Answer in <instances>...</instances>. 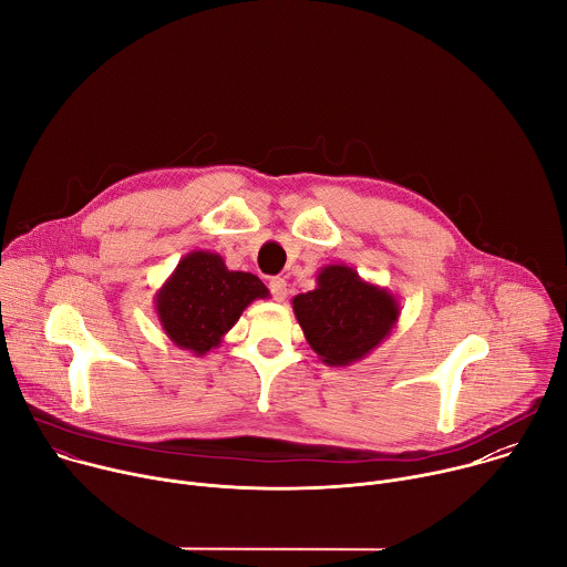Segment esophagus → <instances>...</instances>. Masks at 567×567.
I'll list each match as a JSON object with an SVG mask.
<instances>
[{
	"instance_id": "1",
	"label": "esophagus",
	"mask_w": 567,
	"mask_h": 567,
	"mask_svg": "<svg viewBox=\"0 0 567 567\" xmlns=\"http://www.w3.org/2000/svg\"><path fill=\"white\" fill-rule=\"evenodd\" d=\"M269 289H271L274 300L282 302V300L287 298V280H285V278H271V280H269Z\"/></svg>"
}]
</instances>
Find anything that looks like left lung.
<instances>
[{"instance_id": "8db88e82", "label": "left lung", "mask_w": 567, "mask_h": 567, "mask_svg": "<svg viewBox=\"0 0 567 567\" xmlns=\"http://www.w3.org/2000/svg\"><path fill=\"white\" fill-rule=\"evenodd\" d=\"M298 326L318 359L346 368L365 359L399 322V300L348 265H326L316 289L291 300Z\"/></svg>"}]
</instances>
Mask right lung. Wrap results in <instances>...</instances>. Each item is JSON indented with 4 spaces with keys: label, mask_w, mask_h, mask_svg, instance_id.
I'll return each instance as SVG.
<instances>
[{
    "label": "right lung",
    "mask_w": 567,
    "mask_h": 567,
    "mask_svg": "<svg viewBox=\"0 0 567 567\" xmlns=\"http://www.w3.org/2000/svg\"><path fill=\"white\" fill-rule=\"evenodd\" d=\"M258 298H269L258 276L230 271L219 254L199 249L184 256L154 293V311L177 348L204 357Z\"/></svg>",
    "instance_id": "right-lung-1"
}]
</instances>
